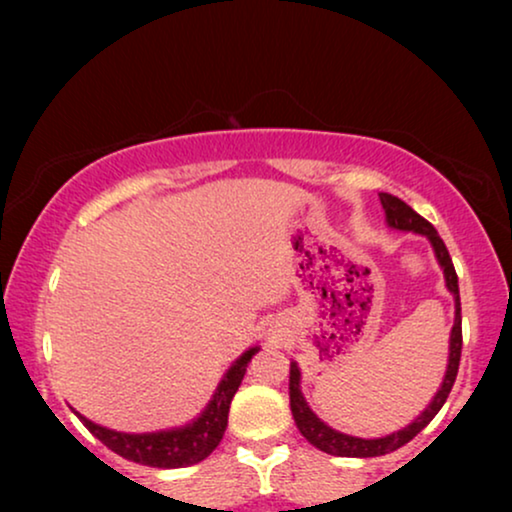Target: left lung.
I'll list each match as a JSON object with an SVG mask.
<instances>
[{"mask_svg": "<svg viewBox=\"0 0 512 512\" xmlns=\"http://www.w3.org/2000/svg\"><path fill=\"white\" fill-rule=\"evenodd\" d=\"M380 202H382L384 214H387V223L391 228L412 230V233L424 235L426 240L431 242L433 251H436V258H438L440 268H443V275H445V284L454 296V326H452V335H450V359H447L443 384H440L438 394L433 396L429 408H426L422 415L415 419V422L405 426V429L389 433V436H384V438L347 436V433L335 431L328 424L321 422V419L310 410V405L305 403V396L300 394V370H298V363L291 361L289 398H291V412H293V419H296L298 431L307 438V443L314 445L317 450L326 452V454H335V457H361V459L382 457V454H389V452L398 450V447H403L405 443H410V440L415 438L433 417L438 415V410L443 408V403L447 401V396H450V391H452V384H454V380H457L459 359H461L459 279H457V272H454L450 251H447L445 242L440 240L438 230L433 228L431 223L424 219V216H419L410 205H405L401 198H396V195H389V193H380Z\"/></svg>", "mask_w": 512, "mask_h": 512, "instance_id": "left-lung-1", "label": "left lung"}]
</instances>
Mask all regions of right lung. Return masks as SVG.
Returning <instances> with one entry per match:
<instances>
[{
	"mask_svg": "<svg viewBox=\"0 0 512 512\" xmlns=\"http://www.w3.org/2000/svg\"><path fill=\"white\" fill-rule=\"evenodd\" d=\"M258 352V347H251L237 359L228 373L223 375L219 387H216L212 401L205 412L191 424L181 426V429L158 431V433H121L104 429L100 424H93L90 419L76 412L83 426L100 438L111 452L121 454L123 459L135 461V464L153 466V468H181L198 464L207 459L221 443L223 431L228 426V410L233 401L235 391L240 389L242 377L247 373L251 356Z\"/></svg>",
	"mask_w": 512,
	"mask_h": 512,
	"instance_id": "add662e5",
	"label": "right lung"
}]
</instances>
